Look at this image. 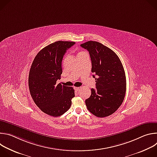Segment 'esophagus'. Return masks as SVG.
<instances>
[{
	"instance_id": "1",
	"label": "esophagus",
	"mask_w": 157,
	"mask_h": 157,
	"mask_svg": "<svg viewBox=\"0 0 157 157\" xmlns=\"http://www.w3.org/2000/svg\"><path fill=\"white\" fill-rule=\"evenodd\" d=\"M75 89L76 91H78L79 89H80V88L79 87H75Z\"/></svg>"
}]
</instances>
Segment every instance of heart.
<instances>
[{
  "label": "heart",
  "mask_w": 157,
  "mask_h": 157,
  "mask_svg": "<svg viewBox=\"0 0 157 157\" xmlns=\"http://www.w3.org/2000/svg\"><path fill=\"white\" fill-rule=\"evenodd\" d=\"M84 52H79V53H78V56H79V55H82V54H84Z\"/></svg>",
  "instance_id": "obj_1"
}]
</instances>
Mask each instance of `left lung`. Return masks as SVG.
Masks as SVG:
<instances>
[{
    "label": "left lung",
    "mask_w": 157,
    "mask_h": 157,
    "mask_svg": "<svg viewBox=\"0 0 157 157\" xmlns=\"http://www.w3.org/2000/svg\"><path fill=\"white\" fill-rule=\"evenodd\" d=\"M81 47L89 52L96 82V89H91L90 97L85 101L86 107L96 117H107L115 113L124 99L126 78L124 67L116 53L99 42L88 41Z\"/></svg>",
    "instance_id": "8db88e82"
}]
</instances>
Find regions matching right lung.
I'll return each instance as SVG.
<instances>
[{
    "mask_svg": "<svg viewBox=\"0 0 157 157\" xmlns=\"http://www.w3.org/2000/svg\"><path fill=\"white\" fill-rule=\"evenodd\" d=\"M74 41H58L43 48L35 56L29 76L31 96L41 111L58 117L68 110L75 97L72 87L56 84L62 74L61 63L66 50Z\"/></svg>",
    "mask_w": 157,
    "mask_h": 157,
    "instance_id": "1",
    "label": "right lung"
}]
</instances>
